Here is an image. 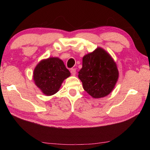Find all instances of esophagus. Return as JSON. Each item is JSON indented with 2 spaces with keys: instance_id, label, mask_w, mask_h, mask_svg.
Masks as SVG:
<instances>
[{
  "instance_id": "esophagus-1",
  "label": "esophagus",
  "mask_w": 150,
  "mask_h": 150,
  "mask_svg": "<svg viewBox=\"0 0 150 150\" xmlns=\"http://www.w3.org/2000/svg\"><path fill=\"white\" fill-rule=\"evenodd\" d=\"M70 71H71V75L73 76L75 75V74H76V69H71Z\"/></svg>"
}]
</instances>
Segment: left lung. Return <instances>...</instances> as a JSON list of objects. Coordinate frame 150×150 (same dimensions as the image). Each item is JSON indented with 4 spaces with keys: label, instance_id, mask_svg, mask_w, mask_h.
Wrapping results in <instances>:
<instances>
[{
    "label": "left lung",
    "instance_id": "1",
    "mask_svg": "<svg viewBox=\"0 0 150 150\" xmlns=\"http://www.w3.org/2000/svg\"><path fill=\"white\" fill-rule=\"evenodd\" d=\"M82 68L78 72L84 90L94 98L108 95L115 88L119 72L111 55L98 47L83 57Z\"/></svg>",
    "mask_w": 150,
    "mask_h": 150
}]
</instances>
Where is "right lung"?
Returning a JSON list of instances; mask_svg holds the SVG:
<instances>
[{
    "label": "right lung",
    "mask_w": 150,
    "mask_h": 150,
    "mask_svg": "<svg viewBox=\"0 0 150 150\" xmlns=\"http://www.w3.org/2000/svg\"><path fill=\"white\" fill-rule=\"evenodd\" d=\"M70 75L63 61L52 57L38 63L33 72V79L42 93L51 96L59 91L63 81Z\"/></svg>",
    "instance_id": "add662e5"
}]
</instances>
